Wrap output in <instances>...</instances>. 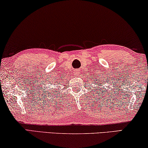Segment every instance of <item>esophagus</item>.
Segmentation results:
<instances>
[{"instance_id":"34e87169","label":"esophagus","mask_w":148,"mask_h":148,"mask_svg":"<svg viewBox=\"0 0 148 148\" xmlns=\"http://www.w3.org/2000/svg\"><path fill=\"white\" fill-rule=\"evenodd\" d=\"M78 74H79V72L78 71L75 72V75H78Z\"/></svg>"}]
</instances>
